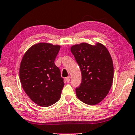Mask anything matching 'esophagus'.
I'll return each instance as SVG.
<instances>
[{
    "instance_id": "1",
    "label": "esophagus",
    "mask_w": 135,
    "mask_h": 135,
    "mask_svg": "<svg viewBox=\"0 0 135 135\" xmlns=\"http://www.w3.org/2000/svg\"><path fill=\"white\" fill-rule=\"evenodd\" d=\"M70 80V76H68V77L66 78V81L67 82H69Z\"/></svg>"
}]
</instances>
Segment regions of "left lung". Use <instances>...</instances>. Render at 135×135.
Segmentation results:
<instances>
[{
	"instance_id": "obj_1",
	"label": "left lung",
	"mask_w": 135,
	"mask_h": 135,
	"mask_svg": "<svg viewBox=\"0 0 135 135\" xmlns=\"http://www.w3.org/2000/svg\"><path fill=\"white\" fill-rule=\"evenodd\" d=\"M82 73V83L76 89L80 101L95 105L102 101L112 87L113 65L109 52L100 43H81L70 47Z\"/></svg>"
}]
</instances>
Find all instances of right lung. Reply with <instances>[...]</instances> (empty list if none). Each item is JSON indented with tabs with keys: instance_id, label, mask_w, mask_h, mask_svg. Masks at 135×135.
<instances>
[{
	"instance_id": "1",
	"label": "right lung",
	"mask_w": 135,
	"mask_h": 135,
	"mask_svg": "<svg viewBox=\"0 0 135 135\" xmlns=\"http://www.w3.org/2000/svg\"><path fill=\"white\" fill-rule=\"evenodd\" d=\"M59 45L39 43L29 47L20 63L19 78L22 88L30 99L42 107L59 100L65 83L55 64Z\"/></svg>"
}]
</instances>
